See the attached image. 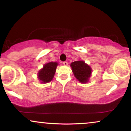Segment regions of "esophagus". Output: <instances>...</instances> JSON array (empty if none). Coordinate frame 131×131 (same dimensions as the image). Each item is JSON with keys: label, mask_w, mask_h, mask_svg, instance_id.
Instances as JSON below:
<instances>
[{"label": "esophagus", "mask_w": 131, "mask_h": 131, "mask_svg": "<svg viewBox=\"0 0 131 131\" xmlns=\"http://www.w3.org/2000/svg\"><path fill=\"white\" fill-rule=\"evenodd\" d=\"M63 64L64 66H67L68 64V63L67 62H66V61H64V62H63Z\"/></svg>", "instance_id": "obj_1"}]
</instances>
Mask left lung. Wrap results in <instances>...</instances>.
<instances>
[{"label": "left lung", "instance_id": "1", "mask_svg": "<svg viewBox=\"0 0 131 131\" xmlns=\"http://www.w3.org/2000/svg\"><path fill=\"white\" fill-rule=\"evenodd\" d=\"M73 74L78 81L86 83L89 81L92 73V69L84 61H75L71 64Z\"/></svg>", "mask_w": 131, "mask_h": 131}]
</instances>
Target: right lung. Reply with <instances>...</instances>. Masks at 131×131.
<instances>
[{
	"mask_svg": "<svg viewBox=\"0 0 131 131\" xmlns=\"http://www.w3.org/2000/svg\"><path fill=\"white\" fill-rule=\"evenodd\" d=\"M58 63L57 62H49L43 65V68L38 72V78L42 83H48L53 80Z\"/></svg>",
	"mask_w": 131,
	"mask_h": 131,
	"instance_id": "obj_1",
	"label": "right lung"
}]
</instances>
